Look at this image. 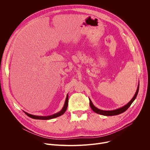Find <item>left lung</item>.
Returning a JSON list of instances; mask_svg holds the SVG:
<instances>
[{
    "label": "left lung",
    "instance_id": "obj_1",
    "mask_svg": "<svg viewBox=\"0 0 150 150\" xmlns=\"http://www.w3.org/2000/svg\"><path fill=\"white\" fill-rule=\"evenodd\" d=\"M139 84H138V88H137V92L135 94V96H134V97L132 98V99L126 105H125V106L122 107V108H120V109H116V110H110V111H106V110H100L98 109H97V108H96V107L93 104V103L92 101H91L90 99V105L91 107V109L94 112H96V113H98V114H100V115H104V116H115V115H119L122 113H123L124 112H125L128 108H129V107L131 106V105L132 104V103H133V101L135 100V99L136 98L137 96V94L138 93V91H139Z\"/></svg>",
    "mask_w": 150,
    "mask_h": 150
}]
</instances>
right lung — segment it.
<instances>
[{
    "mask_svg": "<svg viewBox=\"0 0 150 150\" xmlns=\"http://www.w3.org/2000/svg\"><path fill=\"white\" fill-rule=\"evenodd\" d=\"M68 95H67V98H66V100H65V104H64V106L63 108H62V110H60V112L56 113V114H54L53 115H51V116H35V115H30V114H28L26 112H24V113L28 116H29L31 118H33V119H40V120H49V119H53V118H55V117H59L61 115H62L64 113H65L67 109V108H68Z\"/></svg>",
    "mask_w": 150,
    "mask_h": 150,
    "instance_id": "obj_1",
    "label": "right lung"
}]
</instances>
